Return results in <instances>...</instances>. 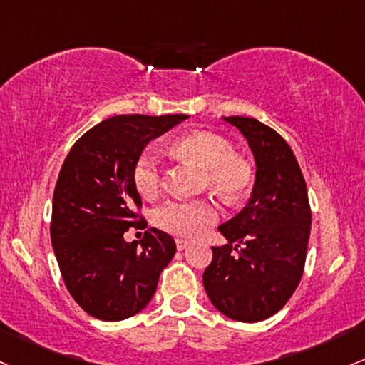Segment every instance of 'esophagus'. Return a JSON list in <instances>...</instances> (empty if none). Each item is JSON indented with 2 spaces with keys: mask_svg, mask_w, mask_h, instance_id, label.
<instances>
[{
  "mask_svg": "<svg viewBox=\"0 0 365 365\" xmlns=\"http://www.w3.org/2000/svg\"><path fill=\"white\" fill-rule=\"evenodd\" d=\"M189 246H190V242L187 241V239H176V250H178V251L187 250Z\"/></svg>",
  "mask_w": 365,
  "mask_h": 365,
  "instance_id": "1",
  "label": "esophagus"
}]
</instances>
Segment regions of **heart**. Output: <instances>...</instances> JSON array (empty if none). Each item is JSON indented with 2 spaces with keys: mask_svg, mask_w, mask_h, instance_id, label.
Returning <instances> with one entry per match:
<instances>
[{
  "mask_svg": "<svg viewBox=\"0 0 365 365\" xmlns=\"http://www.w3.org/2000/svg\"><path fill=\"white\" fill-rule=\"evenodd\" d=\"M175 154L204 168V185L225 199H237L253 182L251 166L235 158L225 138L210 131H194L173 143ZM133 183L143 197H155L161 190L163 176L159 163L150 152L138 155L133 166ZM154 223L168 234L195 239L218 220V211L210 201H168L154 211Z\"/></svg>",
  "mask_w": 365,
  "mask_h": 365,
  "instance_id": "heart-1",
  "label": "heart"
}]
</instances>
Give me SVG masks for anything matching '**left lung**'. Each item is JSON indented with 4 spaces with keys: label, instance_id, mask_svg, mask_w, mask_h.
<instances>
[{
    "label": "left lung",
    "instance_id": "8db88e82",
    "mask_svg": "<svg viewBox=\"0 0 365 365\" xmlns=\"http://www.w3.org/2000/svg\"><path fill=\"white\" fill-rule=\"evenodd\" d=\"M253 152L256 175L246 206L222 223L227 244L213 247L202 284L216 310L239 322L272 317L298 287L307 259L312 213L293 150L253 118H223Z\"/></svg>",
    "mask_w": 365,
    "mask_h": 365
}]
</instances>
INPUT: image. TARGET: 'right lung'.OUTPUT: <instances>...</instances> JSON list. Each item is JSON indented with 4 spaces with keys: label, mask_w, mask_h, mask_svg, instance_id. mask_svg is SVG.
<instances>
[{
    "label": "right lung",
    "mask_w": 365,
    "mask_h": 365,
    "mask_svg": "<svg viewBox=\"0 0 365 365\" xmlns=\"http://www.w3.org/2000/svg\"><path fill=\"white\" fill-rule=\"evenodd\" d=\"M187 118H109L86 131L63 161L53 192L51 246L67 291L91 317L115 322L143 310L176 253L173 237L154 227L140 247L123 235L130 227H147L133 213L142 206L133 183L138 155Z\"/></svg>",
    "instance_id": "obj_1"
}]
</instances>
